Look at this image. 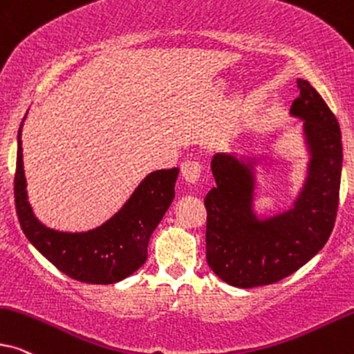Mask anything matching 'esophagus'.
<instances>
[{
    "mask_svg": "<svg viewBox=\"0 0 354 354\" xmlns=\"http://www.w3.org/2000/svg\"><path fill=\"white\" fill-rule=\"evenodd\" d=\"M182 177L188 183H196L201 177V164L198 160H185L180 167Z\"/></svg>",
    "mask_w": 354,
    "mask_h": 354,
    "instance_id": "esophagus-1",
    "label": "esophagus"
}]
</instances>
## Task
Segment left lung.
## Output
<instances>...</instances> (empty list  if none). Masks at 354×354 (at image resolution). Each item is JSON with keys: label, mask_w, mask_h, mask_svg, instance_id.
<instances>
[{"label": "left lung", "mask_w": 354, "mask_h": 354, "mask_svg": "<svg viewBox=\"0 0 354 354\" xmlns=\"http://www.w3.org/2000/svg\"><path fill=\"white\" fill-rule=\"evenodd\" d=\"M291 113L304 120L309 176L295 208L265 221L252 211L254 162L232 154L211 160L216 187L205 198L206 261L236 288L281 281L327 244L337 219L342 178V131L332 110L309 81L297 80Z\"/></svg>", "instance_id": "1"}]
</instances>
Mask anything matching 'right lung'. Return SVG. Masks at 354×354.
I'll list each match as a JSON object with an SVG mask.
<instances>
[{"instance_id": "add662e5", "label": "right lung", "mask_w": 354, "mask_h": 354, "mask_svg": "<svg viewBox=\"0 0 354 354\" xmlns=\"http://www.w3.org/2000/svg\"><path fill=\"white\" fill-rule=\"evenodd\" d=\"M21 145L19 128L15 201L21 227L30 244L59 272L81 283L112 284L135 273L148 259L151 234L176 195L178 167L149 174L115 216L94 231L58 232L45 227L32 213Z\"/></svg>"}]
</instances>
